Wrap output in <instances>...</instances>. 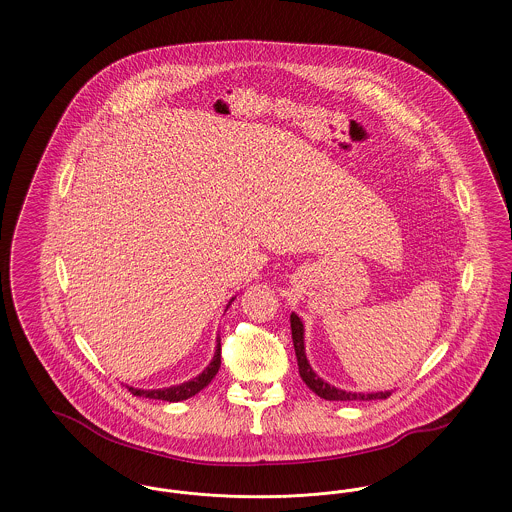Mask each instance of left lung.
Here are the masks:
<instances>
[{
    "label": "left lung",
    "instance_id": "1",
    "mask_svg": "<svg viewBox=\"0 0 512 512\" xmlns=\"http://www.w3.org/2000/svg\"><path fill=\"white\" fill-rule=\"evenodd\" d=\"M292 322V340L293 349H295V357H297V366H299V374L303 378V382L317 393L318 397L326 399V401H372V399H388L391 391H376V393H351V391L338 390L330 384H326L324 380H320L317 374L313 372V368L309 365L307 357H305V343H303V324L299 317L292 313L290 317Z\"/></svg>",
    "mask_w": 512,
    "mask_h": 512
}]
</instances>
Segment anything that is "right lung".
Instances as JSON below:
<instances>
[{"instance_id": "add662e5", "label": "right lung", "mask_w": 512, "mask_h": 512, "mask_svg": "<svg viewBox=\"0 0 512 512\" xmlns=\"http://www.w3.org/2000/svg\"><path fill=\"white\" fill-rule=\"evenodd\" d=\"M234 301V297H232ZM230 301V303H232ZM220 368V340L217 343V351H215V357L211 361V365L207 366L197 378L182 384V386H174V388H165V390H134V388H128L134 395L138 397H147V399H161V401H169V403H176V401H184L188 397H194L195 393L203 390L205 386H209V382L217 376Z\"/></svg>"}]
</instances>
